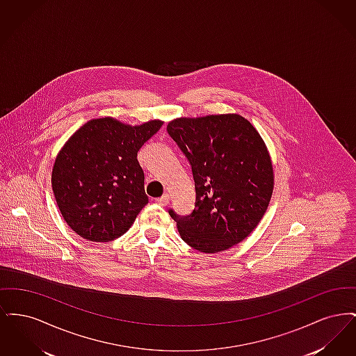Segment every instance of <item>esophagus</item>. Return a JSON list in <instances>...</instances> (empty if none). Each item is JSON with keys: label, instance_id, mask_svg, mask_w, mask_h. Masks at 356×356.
I'll return each mask as SVG.
<instances>
[{"label": "esophagus", "instance_id": "1", "mask_svg": "<svg viewBox=\"0 0 356 356\" xmlns=\"http://www.w3.org/2000/svg\"><path fill=\"white\" fill-rule=\"evenodd\" d=\"M156 203L159 204V205H161V207H165L167 204L170 203V195H168V193L163 195L161 197L156 199Z\"/></svg>", "mask_w": 356, "mask_h": 356}]
</instances>
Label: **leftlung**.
<instances>
[{
	"label": "left lung",
	"instance_id": "obj_1",
	"mask_svg": "<svg viewBox=\"0 0 356 356\" xmlns=\"http://www.w3.org/2000/svg\"><path fill=\"white\" fill-rule=\"evenodd\" d=\"M191 165L193 211L170 218L188 245L215 254L248 236L263 218L273 189L271 159L257 131L238 115L176 119L167 127Z\"/></svg>",
	"mask_w": 356,
	"mask_h": 356
}]
</instances>
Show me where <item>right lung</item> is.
Here are the masks:
<instances>
[{"label": "right lung", "instance_id": "right-lung-1", "mask_svg": "<svg viewBox=\"0 0 356 356\" xmlns=\"http://www.w3.org/2000/svg\"><path fill=\"white\" fill-rule=\"evenodd\" d=\"M163 122L129 127L116 120L88 121L60 151L51 186L69 227L90 241L122 236L149 199L137 152Z\"/></svg>", "mask_w": 356, "mask_h": 356}]
</instances>
